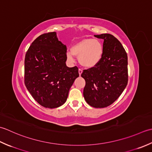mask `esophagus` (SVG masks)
Listing matches in <instances>:
<instances>
[{
  "label": "esophagus",
  "instance_id": "1",
  "mask_svg": "<svg viewBox=\"0 0 152 152\" xmlns=\"http://www.w3.org/2000/svg\"><path fill=\"white\" fill-rule=\"evenodd\" d=\"M82 73H83V70L81 69H79V74L80 76L82 74Z\"/></svg>",
  "mask_w": 152,
  "mask_h": 152
}]
</instances>
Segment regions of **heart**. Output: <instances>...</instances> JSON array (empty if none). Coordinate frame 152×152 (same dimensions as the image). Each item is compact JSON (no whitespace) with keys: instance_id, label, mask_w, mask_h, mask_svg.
<instances>
[{"instance_id":"heart-1","label":"heart","mask_w":152,"mask_h":152,"mask_svg":"<svg viewBox=\"0 0 152 152\" xmlns=\"http://www.w3.org/2000/svg\"><path fill=\"white\" fill-rule=\"evenodd\" d=\"M104 48L100 40L96 39H83L71 48L66 53L67 59L73 62L75 56L79 57V63L85 67H92L100 62L103 56Z\"/></svg>"}]
</instances>
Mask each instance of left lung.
I'll use <instances>...</instances> for the list:
<instances>
[{"label":"left lung","mask_w":152,"mask_h":152,"mask_svg":"<svg viewBox=\"0 0 152 152\" xmlns=\"http://www.w3.org/2000/svg\"><path fill=\"white\" fill-rule=\"evenodd\" d=\"M94 36L104 39L103 56L96 66L83 70V96L91 106L102 108L112 104L127 85L128 58L121 43L112 35Z\"/></svg>","instance_id":"1"}]
</instances>
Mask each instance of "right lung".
<instances>
[{"label":"right lung","mask_w":152,"mask_h":152,"mask_svg":"<svg viewBox=\"0 0 152 152\" xmlns=\"http://www.w3.org/2000/svg\"><path fill=\"white\" fill-rule=\"evenodd\" d=\"M66 46L56 32L44 33L34 41L25 58L24 83L33 98L48 108L66 102L74 80L79 76L77 66L68 67Z\"/></svg>","instance_id":"obj_1"}]
</instances>
